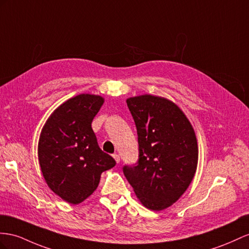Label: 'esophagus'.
Returning <instances> with one entry per match:
<instances>
[{
    "label": "esophagus",
    "mask_w": 249,
    "mask_h": 249,
    "mask_svg": "<svg viewBox=\"0 0 249 249\" xmlns=\"http://www.w3.org/2000/svg\"><path fill=\"white\" fill-rule=\"evenodd\" d=\"M112 157H113L114 160H116V162H117V163H120V156L117 154V152H116V154H113V155H112Z\"/></svg>",
    "instance_id": "1"
}]
</instances>
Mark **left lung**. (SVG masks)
<instances>
[{
  "label": "left lung",
  "instance_id": "obj_1",
  "mask_svg": "<svg viewBox=\"0 0 249 249\" xmlns=\"http://www.w3.org/2000/svg\"><path fill=\"white\" fill-rule=\"evenodd\" d=\"M137 127L139 159L123 173L144 206L169 207L196 174L197 144L193 126L173 102L145 94L127 99Z\"/></svg>",
  "mask_w": 249,
  "mask_h": 249
}]
</instances>
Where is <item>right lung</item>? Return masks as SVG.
Returning a JSON list of instances; mask_svg holds the SVG:
<instances>
[{"label":"right lung","mask_w":249,"mask_h":249,"mask_svg":"<svg viewBox=\"0 0 249 249\" xmlns=\"http://www.w3.org/2000/svg\"><path fill=\"white\" fill-rule=\"evenodd\" d=\"M99 95L69 99L47 120L39 142V161L47 185L70 204L84 201L97 189L101 174L116 165L102 151L91 128L103 105Z\"/></svg>","instance_id":"1"}]
</instances>
